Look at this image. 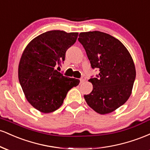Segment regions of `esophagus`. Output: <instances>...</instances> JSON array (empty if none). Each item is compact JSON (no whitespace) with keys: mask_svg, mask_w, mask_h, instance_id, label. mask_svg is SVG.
Listing matches in <instances>:
<instances>
[{"mask_svg":"<svg viewBox=\"0 0 150 150\" xmlns=\"http://www.w3.org/2000/svg\"><path fill=\"white\" fill-rule=\"evenodd\" d=\"M80 80L81 83H82V82H85V81L86 80V78H85V77H81V78L80 79Z\"/></svg>","mask_w":150,"mask_h":150,"instance_id":"obj_1","label":"esophagus"}]
</instances>
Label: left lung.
Instances as JSON below:
<instances>
[{"label":"left lung","instance_id":"1","mask_svg":"<svg viewBox=\"0 0 150 150\" xmlns=\"http://www.w3.org/2000/svg\"><path fill=\"white\" fill-rule=\"evenodd\" d=\"M78 41L83 46L92 69L99 75L91 77L90 94L84 95L87 104L100 114L115 111L131 94L136 71L134 62L125 46L104 32H81Z\"/></svg>","mask_w":150,"mask_h":150}]
</instances>
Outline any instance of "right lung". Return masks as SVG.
<instances>
[{
  "instance_id": "right-lung-1",
  "label": "right lung",
  "mask_w": 150,
  "mask_h": 150,
  "mask_svg": "<svg viewBox=\"0 0 150 150\" xmlns=\"http://www.w3.org/2000/svg\"><path fill=\"white\" fill-rule=\"evenodd\" d=\"M77 36V32L49 31L25 48L19 63V81L26 99L38 111L48 113L57 110L68 91L80 83V80L65 77L56 70L61 66L66 51Z\"/></svg>"
}]
</instances>
